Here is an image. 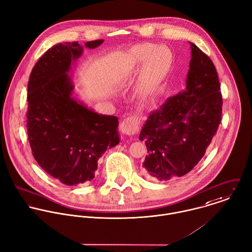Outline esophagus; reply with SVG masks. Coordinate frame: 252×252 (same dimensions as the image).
Listing matches in <instances>:
<instances>
[{
    "label": "esophagus",
    "mask_w": 252,
    "mask_h": 252,
    "mask_svg": "<svg viewBox=\"0 0 252 252\" xmlns=\"http://www.w3.org/2000/svg\"><path fill=\"white\" fill-rule=\"evenodd\" d=\"M139 129V120L136 117L129 116L123 120L121 124V130L126 135H133Z\"/></svg>",
    "instance_id": "1"
}]
</instances>
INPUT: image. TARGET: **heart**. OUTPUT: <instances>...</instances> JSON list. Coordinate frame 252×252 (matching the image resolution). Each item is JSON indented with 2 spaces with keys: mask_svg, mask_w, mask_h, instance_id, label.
<instances>
[{
  "mask_svg": "<svg viewBox=\"0 0 252 252\" xmlns=\"http://www.w3.org/2000/svg\"><path fill=\"white\" fill-rule=\"evenodd\" d=\"M129 61L134 65L148 61L139 82V90L142 93H147L164 69L168 62V55L163 48H156L151 44H142L135 46L130 51Z\"/></svg>",
  "mask_w": 252,
  "mask_h": 252,
  "instance_id": "obj_1",
  "label": "heart"
}]
</instances>
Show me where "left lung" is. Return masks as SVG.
<instances>
[{"instance_id": "8db88e82", "label": "left lung", "mask_w": 252, "mask_h": 252, "mask_svg": "<svg viewBox=\"0 0 252 252\" xmlns=\"http://www.w3.org/2000/svg\"><path fill=\"white\" fill-rule=\"evenodd\" d=\"M190 46L186 91L151 113L139 134L148 153L142 167L151 179L168 181L190 172L221 123L223 98L216 67L195 44Z\"/></svg>"}]
</instances>
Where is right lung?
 I'll list each match as a JSON object with an SVG mask.
<instances>
[{"label":"right lung","mask_w":252,"mask_h":252,"mask_svg":"<svg viewBox=\"0 0 252 252\" xmlns=\"http://www.w3.org/2000/svg\"><path fill=\"white\" fill-rule=\"evenodd\" d=\"M103 39L88 41L94 49ZM82 48L77 42L58 43L33 66L27 87L26 128L39 166L65 186L90 182L97 161L120 142L119 120L92 112L70 98L73 86L66 72Z\"/></svg>","instance_id":"right-lung-1"}]
</instances>
